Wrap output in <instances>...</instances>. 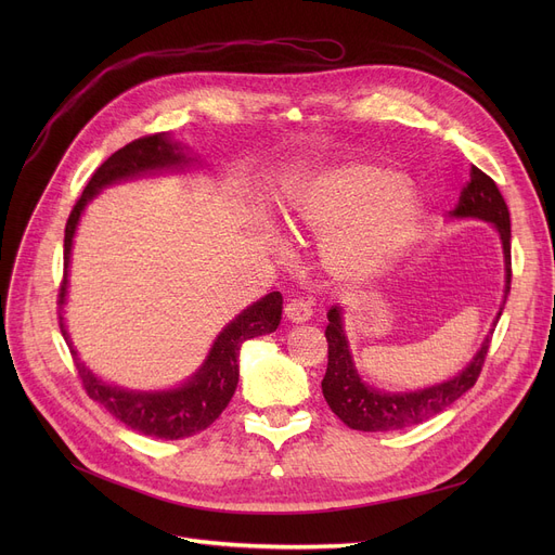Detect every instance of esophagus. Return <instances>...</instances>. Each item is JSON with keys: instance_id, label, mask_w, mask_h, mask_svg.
<instances>
[{"instance_id": "1", "label": "esophagus", "mask_w": 555, "mask_h": 555, "mask_svg": "<svg viewBox=\"0 0 555 555\" xmlns=\"http://www.w3.org/2000/svg\"><path fill=\"white\" fill-rule=\"evenodd\" d=\"M310 314H312L310 306H308L306 301H301V299H289V301L285 304V317H287L293 324H304V322H308Z\"/></svg>"}]
</instances>
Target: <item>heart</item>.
Masks as SVG:
<instances>
[{
	"instance_id": "heart-1",
	"label": "heart",
	"mask_w": 555,
	"mask_h": 555,
	"mask_svg": "<svg viewBox=\"0 0 555 555\" xmlns=\"http://www.w3.org/2000/svg\"><path fill=\"white\" fill-rule=\"evenodd\" d=\"M400 172L373 164H344L304 175L285 195L295 231L322 238V262L341 283L385 276L412 247L423 202Z\"/></svg>"
}]
</instances>
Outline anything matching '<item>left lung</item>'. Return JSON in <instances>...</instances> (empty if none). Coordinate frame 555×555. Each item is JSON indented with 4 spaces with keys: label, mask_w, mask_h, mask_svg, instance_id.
Wrapping results in <instances>:
<instances>
[{
    "label": "left lung",
    "mask_w": 555,
    "mask_h": 555,
    "mask_svg": "<svg viewBox=\"0 0 555 555\" xmlns=\"http://www.w3.org/2000/svg\"><path fill=\"white\" fill-rule=\"evenodd\" d=\"M450 216L479 218L498 227L502 247H504V270H506L504 304H506V297L511 293V274H513L511 272V214L498 184H494L483 170L473 166L470 182L463 186L456 209L450 211ZM504 304L498 312V319H494L490 335H486L481 348L468 366L441 385L410 391V393H389L362 383V377L353 364L351 351H348V339L341 326V308L333 306L328 310V326H326L328 369L322 380V391L328 406L344 425L360 431L402 429L441 414L454 400H459L465 391L475 387L488 356L492 331L500 322Z\"/></svg>",
    "instance_id": "8db88e82"
}]
</instances>
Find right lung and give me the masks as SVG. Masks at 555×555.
Wrapping results in <instances>:
<instances>
[{
    "label": "right lung",
    "instance_id": "1",
    "mask_svg": "<svg viewBox=\"0 0 555 555\" xmlns=\"http://www.w3.org/2000/svg\"><path fill=\"white\" fill-rule=\"evenodd\" d=\"M191 162L197 159L184 153L182 143L172 141L166 132H157L130 141L94 170L82 195L76 199L65 227V274L61 283V293H57V304H61V308L67 297V270L74 233L87 202L94 199V195L101 189L114 182L130 180L137 178V175L153 170L184 168ZM281 293H270L256 304H251L216 337L207 360H204V364L195 371V375H191V380H186L178 389L168 391H128L99 380V377L80 362L61 312H57V319H61V333L74 356L87 396L96 400L101 406H105L116 421H121L130 429L153 436V439L178 441L207 429L224 412V406L229 404L238 385V356L243 341L274 333L281 324Z\"/></svg>",
    "mask_w": 555,
    "mask_h": 555
}]
</instances>
